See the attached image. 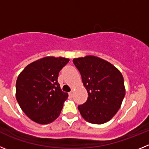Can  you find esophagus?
Masks as SVG:
<instances>
[{"mask_svg": "<svg viewBox=\"0 0 149 149\" xmlns=\"http://www.w3.org/2000/svg\"><path fill=\"white\" fill-rule=\"evenodd\" d=\"M68 95H69V97L72 98V96H73V91H71L70 93H68Z\"/></svg>", "mask_w": 149, "mask_h": 149, "instance_id": "1", "label": "esophagus"}]
</instances>
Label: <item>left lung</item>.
Instances as JSON below:
<instances>
[{
  "instance_id": "1",
  "label": "left lung",
  "mask_w": 149,
  "mask_h": 149,
  "mask_svg": "<svg viewBox=\"0 0 149 149\" xmlns=\"http://www.w3.org/2000/svg\"><path fill=\"white\" fill-rule=\"evenodd\" d=\"M73 63L88 93L87 101L77 107L82 117L97 125L110 121L125 95L121 72L109 62L95 56L75 58Z\"/></svg>"
}]
</instances>
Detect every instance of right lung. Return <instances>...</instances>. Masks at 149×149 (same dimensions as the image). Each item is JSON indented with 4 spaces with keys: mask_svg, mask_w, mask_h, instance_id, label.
I'll list each match as a JSON object with an SVG mask.
<instances>
[{
    "mask_svg": "<svg viewBox=\"0 0 149 149\" xmlns=\"http://www.w3.org/2000/svg\"><path fill=\"white\" fill-rule=\"evenodd\" d=\"M69 59L46 56L24 68L16 81V99L31 120L46 125L60 116L68 93L61 90L59 72Z\"/></svg>",
    "mask_w": 149,
    "mask_h": 149,
    "instance_id": "right-lung-1",
    "label": "right lung"
}]
</instances>
